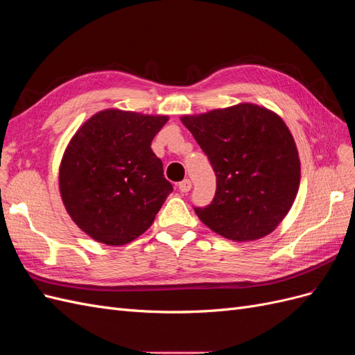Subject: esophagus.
I'll list each match as a JSON object with an SVG mask.
<instances>
[{
	"instance_id": "esophagus-1",
	"label": "esophagus",
	"mask_w": 355,
	"mask_h": 355,
	"mask_svg": "<svg viewBox=\"0 0 355 355\" xmlns=\"http://www.w3.org/2000/svg\"><path fill=\"white\" fill-rule=\"evenodd\" d=\"M191 187H192V184H191L189 179H184L182 182H179V191H180V192H188V191H191Z\"/></svg>"
}]
</instances>
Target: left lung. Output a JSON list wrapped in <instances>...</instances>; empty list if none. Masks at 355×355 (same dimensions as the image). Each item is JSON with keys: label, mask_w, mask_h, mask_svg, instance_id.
Segmentation results:
<instances>
[{"label": "left lung", "mask_w": 355, "mask_h": 355, "mask_svg": "<svg viewBox=\"0 0 355 355\" xmlns=\"http://www.w3.org/2000/svg\"><path fill=\"white\" fill-rule=\"evenodd\" d=\"M182 123L210 159L216 194L200 220L232 241L271 234L286 218L300 184L295 139L280 115L254 103H239Z\"/></svg>", "instance_id": "8db88e82"}]
</instances>
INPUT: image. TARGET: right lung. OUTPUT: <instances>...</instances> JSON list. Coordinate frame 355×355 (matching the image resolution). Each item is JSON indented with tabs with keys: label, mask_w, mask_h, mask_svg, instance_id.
I'll return each instance as SVG.
<instances>
[{
	"label": "right lung",
	"mask_w": 355,
	"mask_h": 355,
	"mask_svg": "<svg viewBox=\"0 0 355 355\" xmlns=\"http://www.w3.org/2000/svg\"><path fill=\"white\" fill-rule=\"evenodd\" d=\"M167 120L103 110L72 136L59 167L60 197L71 219L93 240L123 245L153 225L173 191L151 149Z\"/></svg>",
	"instance_id": "1"
}]
</instances>
